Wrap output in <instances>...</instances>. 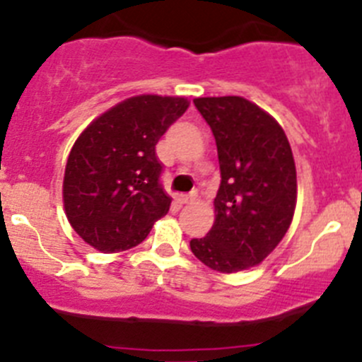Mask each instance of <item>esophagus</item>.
Here are the masks:
<instances>
[{
    "instance_id": "1",
    "label": "esophagus",
    "mask_w": 362,
    "mask_h": 362,
    "mask_svg": "<svg viewBox=\"0 0 362 362\" xmlns=\"http://www.w3.org/2000/svg\"><path fill=\"white\" fill-rule=\"evenodd\" d=\"M197 201V194H181L179 195V202L181 204H194Z\"/></svg>"
}]
</instances>
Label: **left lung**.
I'll return each mask as SVG.
<instances>
[{
	"label": "left lung",
	"instance_id": "1",
	"mask_svg": "<svg viewBox=\"0 0 362 362\" xmlns=\"http://www.w3.org/2000/svg\"><path fill=\"white\" fill-rule=\"evenodd\" d=\"M218 151L215 223L190 249L211 270L235 274L259 264L293 220L297 170L286 133L264 110L238 95L197 98Z\"/></svg>",
	"mask_w": 362,
	"mask_h": 362
}]
</instances>
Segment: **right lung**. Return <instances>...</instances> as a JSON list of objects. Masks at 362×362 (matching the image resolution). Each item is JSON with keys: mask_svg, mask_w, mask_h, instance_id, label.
Instances as JSON below:
<instances>
[{"mask_svg": "<svg viewBox=\"0 0 362 362\" xmlns=\"http://www.w3.org/2000/svg\"><path fill=\"white\" fill-rule=\"evenodd\" d=\"M188 99L135 95L99 115L78 136L64 175V208L72 229L101 252L142 243L167 215L163 165L156 144L188 108Z\"/></svg>", "mask_w": 362, "mask_h": 362, "instance_id": "1", "label": "right lung"}]
</instances>
